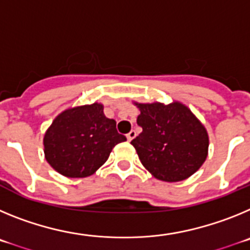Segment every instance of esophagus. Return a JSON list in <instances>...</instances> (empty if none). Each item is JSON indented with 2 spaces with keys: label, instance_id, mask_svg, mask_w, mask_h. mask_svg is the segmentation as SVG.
<instances>
[{
  "label": "esophagus",
  "instance_id": "obj_1",
  "mask_svg": "<svg viewBox=\"0 0 250 250\" xmlns=\"http://www.w3.org/2000/svg\"><path fill=\"white\" fill-rule=\"evenodd\" d=\"M135 136H136V131H135V130H131V131H130L129 134H127V135H126V138H127V140L131 141L132 139L135 138Z\"/></svg>",
  "mask_w": 250,
  "mask_h": 250
}]
</instances>
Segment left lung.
Listing matches in <instances>:
<instances>
[{
	"label": "left lung",
	"instance_id": "obj_1",
	"mask_svg": "<svg viewBox=\"0 0 250 250\" xmlns=\"http://www.w3.org/2000/svg\"><path fill=\"white\" fill-rule=\"evenodd\" d=\"M143 131L131 141L141 164L159 180L182 182L205 161L207 129L182 103L138 104Z\"/></svg>",
	"mask_w": 250,
	"mask_h": 250
}]
</instances>
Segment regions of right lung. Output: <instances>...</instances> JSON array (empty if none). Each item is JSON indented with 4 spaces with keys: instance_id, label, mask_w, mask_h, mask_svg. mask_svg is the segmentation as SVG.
<instances>
[{
    "instance_id": "right-lung-1",
    "label": "right lung",
    "mask_w": 250,
    "mask_h": 250,
    "mask_svg": "<svg viewBox=\"0 0 250 250\" xmlns=\"http://www.w3.org/2000/svg\"><path fill=\"white\" fill-rule=\"evenodd\" d=\"M126 138L107 119L101 104L76 106L57 115L43 136L48 164L67 178H86L105 164L110 152Z\"/></svg>"
}]
</instances>
